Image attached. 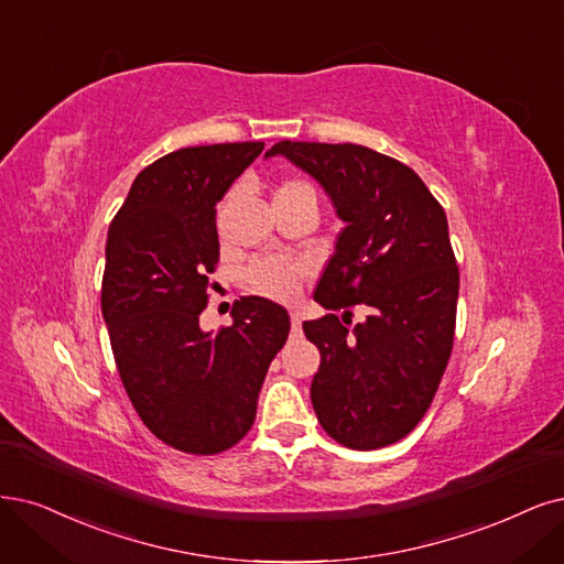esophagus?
<instances>
[{
    "instance_id": "esophagus-1",
    "label": "esophagus",
    "mask_w": 564,
    "mask_h": 564,
    "mask_svg": "<svg viewBox=\"0 0 564 564\" xmlns=\"http://www.w3.org/2000/svg\"><path fill=\"white\" fill-rule=\"evenodd\" d=\"M290 327H293L295 337L302 335V316L297 314V311H290Z\"/></svg>"
}]
</instances>
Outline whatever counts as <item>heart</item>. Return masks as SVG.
Here are the masks:
<instances>
[{"label": "heart", "instance_id": "heart-1", "mask_svg": "<svg viewBox=\"0 0 564 564\" xmlns=\"http://www.w3.org/2000/svg\"><path fill=\"white\" fill-rule=\"evenodd\" d=\"M281 193H314L304 181H285ZM306 274V264L288 258H258L246 267V285L271 300H290L297 295L300 283Z\"/></svg>", "mask_w": 564, "mask_h": 564}]
</instances>
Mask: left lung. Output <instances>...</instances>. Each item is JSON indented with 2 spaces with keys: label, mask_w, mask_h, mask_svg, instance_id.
<instances>
[{
  "label": "left lung",
  "mask_w": 564,
  "mask_h": 564,
  "mask_svg": "<svg viewBox=\"0 0 564 564\" xmlns=\"http://www.w3.org/2000/svg\"><path fill=\"white\" fill-rule=\"evenodd\" d=\"M269 155L314 176L346 223L314 300L369 306L352 329L335 314L302 325L321 350L318 423L348 448L390 446L421 423L453 350L460 271L444 206L406 164L367 145L279 141Z\"/></svg>",
  "instance_id": "8db88e82"
}]
</instances>
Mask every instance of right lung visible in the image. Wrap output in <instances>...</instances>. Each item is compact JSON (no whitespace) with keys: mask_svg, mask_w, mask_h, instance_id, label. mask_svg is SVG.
I'll return each instance as SVG.
<instances>
[{"mask_svg":"<svg viewBox=\"0 0 564 564\" xmlns=\"http://www.w3.org/2000/svg\"><path fill=\"white\" fill-rule=\"evenodd\" d=\"M262 149L191 145L155 160L109 227L101 314L120 381L143 425L183 453L243 440L290 332L288 311L256 295L232 306L229 327H199L220 258L216 204Z\"/></svg>","mask_w":564,"mask_h":564,"instance_id":"1","label":"right lung"}]
</instances>
